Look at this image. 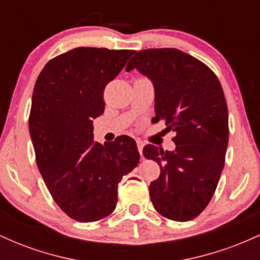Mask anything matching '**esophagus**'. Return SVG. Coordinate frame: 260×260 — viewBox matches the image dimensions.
<instances>
[{
    "label": "esophagus",
    "mask_w": 260,
    "mask_h": 260,
    "mask_svg": "<svg viewBox=\"0 0 260 260\" xmlns=\"http://www.w3.org/2000/svg\"><path fill=\"white\" fill-rule=\"evenodd\" d=\"M137 147H138V151L140 154V156L143 157V148H144V143L142 140H137Z\"/></svg>",
    "instance_id": "1"
}]
</instances>
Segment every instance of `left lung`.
Returning <instances> with one entry per match:
<instances>
[{
    "label": "left lung",
    "instance_id": "obj_1",
    "mask_svg": "<svg viewBox=\"0 0 260 260\" xmlns=\"http://www.w3.org/2000/svg\"><path fill=\"white\" fill-rule=\"evenodd\" d=\"M134 68L154 84V120H165V131L175 133L174 151L143 149L160 166L150 199L162 216L188 221L207 208L225 165L229 111L222 86L207 64L177 49L138 51L126 71Z\"/></svg>",
    "mask_w": 260,
    "mask_h": 260
}]
</instances>
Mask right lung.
I'll use <instances>...</instances> for the list:
<instances>
[{"mask_svg": "<svg viewBox=\"0 0 260 260\" xmlns=\"http://www.w3.org/2000/svg\"><path fill=\"white\" fill-rule=\"evenodd\" d=\"M133 50L77 47L50 59L31 98L29 132L39 171L53 201L68 216L92 222L117 204V186L138 165L136 142L92 138V120L105 110L104 89Z\"/></svg>", "mask_w": 260, "mask_h": 260, "instance_id": "1", "label": "right lung"}]
</instances>
